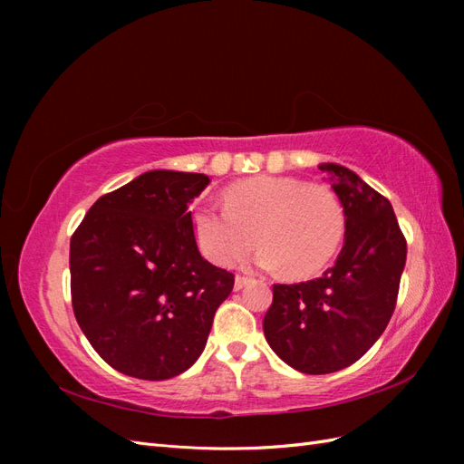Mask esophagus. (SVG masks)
Instances as JSON below:
<instances>
[{
  "mask_svg": "<svg viewBox=\"0 0 464 464\" xmlns=\"http://www.w3.org/2000/svg\"><path fill=\"white\" fill-rule=\"evenodd\" d=\"M247 283H249V276L236 275V280H234V290H240V288H244Z\"/></svg>",
  "mask_w": 464,
  "mask_h": 464,
  "instance_id": "1",
  "label": "esophagus"
}]
</instances>
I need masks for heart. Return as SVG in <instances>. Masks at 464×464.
Listing matches in <instances>:
<instances>
[{
    "label": "heart",
    "instance_id": "obj_1",
    "mask_svg": "<svg viewBox=\"0 0 464 464\" xmlns=\"http://www.w3.org/2000/svg\"><path fill=\"white\" fill-rule=\"evenodd\" d=\"M191 230L201 254L215 265L240 263L257 246L259 236V266L307 278L339 251L346 213L327 184H305L292 176H257L227 188L224 205H195Z\"/></svg>",
    "mask_w": 464,
    "mask_h": 464
}]
</instances>
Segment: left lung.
Returning a JSON list of instances; mask_svg holds the SVG:
<instances>
[{
    "mask_svg": "<svg viewBox=\"0 0 464 464\" xmlns=\"http://www.w3.org/2000/svg\"><path fill=\"white\" fill-rule=\"evenodd\" d=\"M346 213L344 246L319 278L273 285L265 339L302 373L339 372L360 360L395 312L406 240L387 198L353 170L321 164Z\"/></svg>",
    "mask_w": 464,
    "mask_h": 464,
    "instance_id": "1",
    "label": "left lung"
}]
</instances>
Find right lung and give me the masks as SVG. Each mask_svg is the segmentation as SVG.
<instances>
[{"label":"right lung","instance_id":"obj_1","mask_svg":"<svg viewBox=\"0 0 464 464\" xmlns=\"http://www.w3.org/2000/svg\"><path fill=\"white\" fill-rule=\"evenodd\" d=\"M205 174L152 170L102 195L69 246L81 331L111 368L162 382L191 368L234 275L205 261L191 199Z\"/></svg>","mask_w":464,"mask_h":464}]
</instances>
